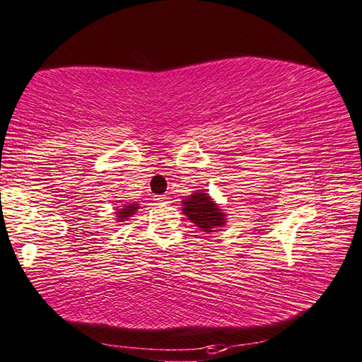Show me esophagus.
<instances>
[{
	"label": "esophagus",
	"instance_id": "obj_1",
	"mask_svg": "<svg viewBox=\"0 0 362 362\" xmlns=\"http://www.w3.org/2000/svg\"><path fill=\"white\" fill-rule=\"evenodd\" d=\"M171 197H169L168 194H158V196H153V201L158 202V204H166Z\"/></svg>",
	"mask_w": 362,
	"mask_h": 362
}]
</instances>
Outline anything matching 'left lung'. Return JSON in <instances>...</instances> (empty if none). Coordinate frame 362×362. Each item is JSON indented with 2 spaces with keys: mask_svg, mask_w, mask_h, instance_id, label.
Listing matches in <instances>:
<instances>
[{
  "mask_svg": "<svg viewBox=\"0 0 362 362\" xmlns=\"http://www.w3.org/2000/svg\"><path fill=\"white\" fill-rule=\"evenodd\" d=\"M183 214L204 232H214V229L221 228L226 224V215L218 207V204L202 191H197L183 199Z\"/></svg>",
  "mask_w": 362,
  "mask_h": 362,
  "instance_id": "1",
  "label": "left lung"
}]
</instances>
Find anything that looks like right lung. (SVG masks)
Wrapping results in <instances>:
<instances>
[{
  "instance_id": "obj_1",
  "label": "right lung",
  "mask_w": 362,
  "mask_h": 362,
  "mask_svg": "<svg viewBox=\"0 0 362 362\" xmlns=\"http://www.w3.org/2000/svg\"><path fill=\"white\" fill-rule=\"evenodd\" d=\"M139 204H129V205H125L124 209H120L119 211H117V221L119 223H122V221H125V219H129L132 215H134V211H136L139 207H138Z\"/></svg>"
}]
</instances>
